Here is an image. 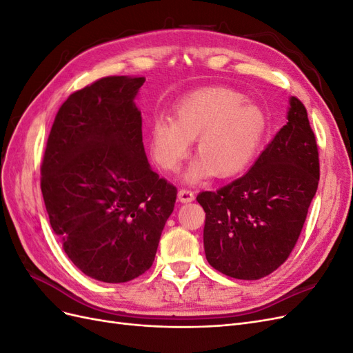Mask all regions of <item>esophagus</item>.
<instances>
[{
    "mask_svg": "<svg viewBox=\"0 0 353 353\" xmlns=\"http://www.w3.org/2000/svg\"><path fill=\"white\" fill-rule=\"evenodd\" d=\"M178 199H179V201H183V203L193 201V200H194V191L185 190V188L179 190V191H178Z\"/></svg>",
    "mask_w": 353,
    "mask_h": 353,
    "instance_id": "obj_1",
    "label": "esophagus"
}]
</instances>
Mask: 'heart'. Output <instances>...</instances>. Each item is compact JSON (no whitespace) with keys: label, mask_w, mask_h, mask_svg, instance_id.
<instances>
[{"label":"heart","mask_w":353,"mask_h":353,"mask_svg":"<svg viewBox=\"0 0 353 353\" xmlns=\"http://www.w3.org/2000/svg\"><path fill=\"white\" fill-rule=\"evenodd\" d=\"M266 131L258 104L230 88H206L187 95L174 109V121L157 119L152 128V154L166 170H178L196 141L199 157L188 183L216 175L231 178L253 162Z\"/></svg>","instance_id":"obj_1"}]
</instances>
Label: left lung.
Instances as JSON below:
<instances>
[{
    "label": "left lung",
    "mask_w": 353,
    "mask_h": 353,
    "mask_svg": "<svg viewBox=\"0 0 353 353\" xmlns=\"http://www.w3.org/2000/svg\"><path fill=\"white\" fill-rule=\"evenodd\" d=\"M287 121L248 174L197 196L206 212V259L232 279L259 280L287 261L316 193V138L296 97Z\"/></svg>",
    "instance_id": "obj_1"
}]
</instances>
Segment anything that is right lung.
<instances>
[{"mask_svg":"<svg viewBox=\"0 0 353 353\" xmlns=\"http://www.w3.org/2000/svg\"><path fill=\"white\" fill-rule=\"evenodd\" d=\"M145 78L105 77L70 94L51 126L41 191L52 231L78 268L126 283L153 265L176 187L148 165L141 112Z\"/></svg>","mask_w":353,"mask_h":353,"instance_id":"1","label":"right lung"}]
</instances>
